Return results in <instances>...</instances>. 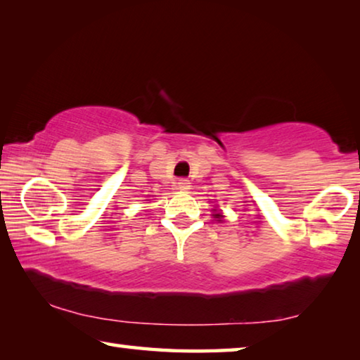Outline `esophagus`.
Segmentation results:
<instances>
[{
	"label": "esophagus",
	"mask_w": 360,
	"mask_h": 360,
	"mask_svg": "<svg viewBox=\"0 0 360 360\" xmlns=\"http://www.w3.org/2000/svg\"><path fill=\"white\" fill-rule=\"evenodd\" d=\"M176 186H178L179 191H188V188H191V182H188L187 179H179L178 182H176Z\"/></svg>",
	"instance_id": "obj_1"
}]
</instances>
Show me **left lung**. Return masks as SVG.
Returning <instances> with one entry per match:
<instances>
[{
	"mask_svg": "<svg viewBox=\"0 0 360 360\" xmlns=\"http://www.w3.org/2000/svg\"><path fill=\"white\" fill-rule=\"evenodd\" d=\"M214 217H217V219H221V217H222V214H221V212H217V214H214Z\"/></svg>",
	"mask_w": 360,
	"mask_h": 360,
	"instance_id": "8db88e82",
	"label": "left lung"
}]
</instances>
